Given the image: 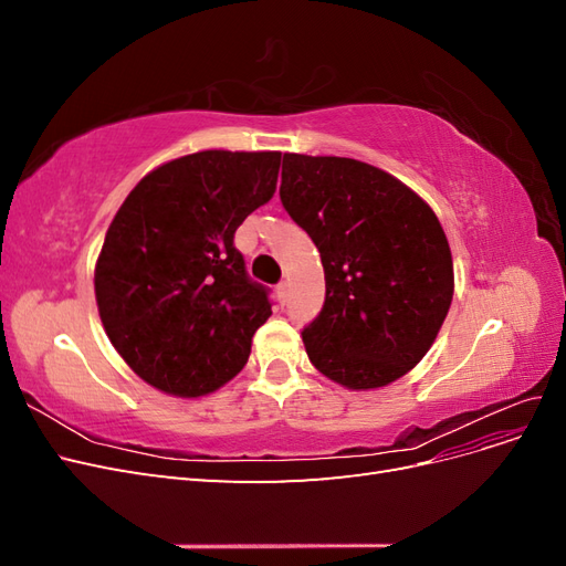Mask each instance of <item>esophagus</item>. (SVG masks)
Wrapping results in <instances>:
<instances>
[{"mask_svg":"<svg viewBox=\"0 0 566 566\" xmlns=\"http://www.w3.org/2000/svg\"><path fill=\"white\" fill-rule=\"evenodd\" d=\"M287 290H290V283L287 281H281L279 283V297L285 302V297H287Z\"/></svg>","mask_w":566,"mask_h":566,"instance_id":"esophagus-1","label":"esophagus"}]
</instances>
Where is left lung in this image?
I'll use <instances>...</instances> for the list:
<instances>
[{
	"label": "left lung",
	"mask_w": 566,
	"mask_h": 566,
	"mask_svg": "<svg viewBox=\"0 0 566 566\" xmlns=\"http://www.w3.org/2000/svg\"><path fill=\"white\" fill-rule=\"evenodd\" d=\"M281 202L321 252L325 302L302 339L333 382L368 391L416 368L453 300L434 210L368 163L285 153Z\"/></svg>",
	"instance_id": "left-lung-1"
}]
</instances>
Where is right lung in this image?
<instances>
[{
	"instance_id": "obj_1",
	"label": "right lung",
	"mask_w": 566,
	"mask_h": 566,
	"mask_svg": "<svg viewBox=\"0 0 566 566\" xmlns=\"http://www.w3.org/2000/svg\"><path fill=\"white\" fill-rule=\"evenodd\" d=\"M279 150H200L132 188L94 269L101 323L144 382L181 399L243 370L271 316L233 233L276 191Z\"/></svg>"
}]
</instances>
